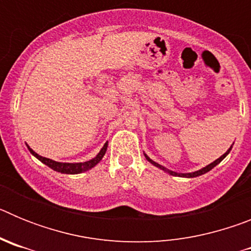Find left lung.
Instances as JSON below:
<instances>
[{"label": "left lung", "instance_id": "8db88e82", "mask_svg": "<svg viewBox=\"0 0 251 251\" xmlns=\"http://www.w3.org/2000/svg\"><path fill=\"white\" fill-rule=\"evenodd\" d=\"M231 148H232V146L231 147L229 148V150L226 151L225 153H224L223 156L220 157V158H217V159H215L214 162H212V163H210V165H207L206 166V167H203V168H201V170H199V171H195V172H191V174H178V172H175V171H171V170H168V168H166L165 166H161L159 165V163H157V162H154L153 161V159H151L150 157L147 156V154H146L145 153V157H146V159H147L148 162H151V163H152L153 166H156V167H158V168H161L162 171H165V172H167V174H170L171 176H178V177H187V178H192V177H197V176H201V175H203V174H206V172H208V171H211L212 168L215 167V166H217L219 165V163H220L221 161H223L224 158H225L226 156H227V154H229L230 153V151H231Z\"/></svg>", "mask_w": 251, "mask_h": 251}]
</instances>
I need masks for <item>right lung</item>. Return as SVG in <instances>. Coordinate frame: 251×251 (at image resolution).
<instances>
[{"label":"right lung","mask_w":251,"mask_h":251,"mask_svg":"<svg viewBox=\"0 0 251 251\" xmlns=\"http://www.w3.org/2000/svg\"><path fill=\"white\" fill-rule=\"evenodd\" d=\"M27 148L32 156L36 157L39 161L43 162L44 165L49 166V167L52 168V170L56 171V172H60V174H66V175H76V174H83V172H85V171H89L90 168H93L94 166L98 165L99 162L101 161V158L104 157V154H105L106 148H108V142H105V143H104L103 148L99 151V153L94 157V158L89 159V161H86V162H79V163L56 162V161H54V159H50V158H46V157L40 156V154H37L35 151L31 150L28 146H27Z\"/></svg>","instance_id":"obj_1"}]
</instances>
